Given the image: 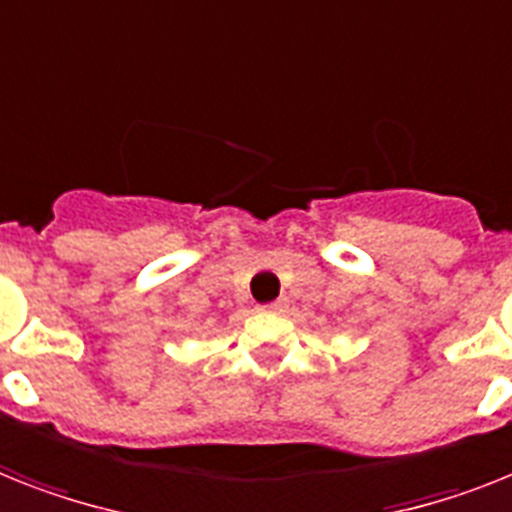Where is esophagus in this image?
I'll return each mask as SVG.
<instances>
[{"mask_svg": "<svg viewBox=\"0 0 512 512\" xmlns=\"http://www.w3.org/2000/svg\"><path fill=\"white\" fill-rule=\"evenodd\" d=\"M263 312H283L286 309V299H276V302H270V304H263Z\"/></svg>", "mask_w": 512, "mask_h": 512, "instance_id": "obj_1", "label": "esophagus"}]
</instances>
